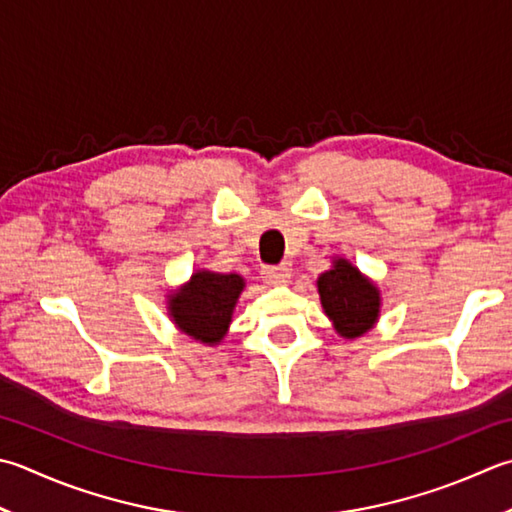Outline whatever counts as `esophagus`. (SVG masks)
Wrapping results in <instances>:
<instances>
[{
	"label": "esophagus",
	"instance_id": "obj_1",
	"mask_svg": "<svg viewBox=\"0 0 512 512\" xmlns=\"http://www.w3.org/2000/svg\"><path fill=\"white\" fill-rule=\"evenodd\" d=\"M262 277H264V282L270 286H284L290 279V268L288 266H264Z\"/></svg>",
	"mask_w": 512,
	"mask_h": 512
}]
</instances>
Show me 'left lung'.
<instances>
[{
    "label": "left lung",
    "mask_w": 512,
    "mask_h": 512,
    "mask_svg": "<svg viewBox=\"0 0 512 512\" xmlns=\"http://www.w3.org/2000/svg\"><path fill=\"white\" fill-rule=\"evenodd\" d=\"M317 293L339 337L357 339L379 322L382 290L346 257H333V266L317 277Z\"/></svg>",
    "instance_id": "8db88e82"
}]
</instances>
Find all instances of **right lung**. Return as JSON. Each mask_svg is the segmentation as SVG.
Instances as JSON below:
<instances>
[{
  "label": "right lung",
  "instance_id": "right-lung-1",
  "mask_svg": "<svg viewBox=\"0 0 512 512\" xmlns=\"http://www.w3.org/2000/svg\"><path fill=\"white\" fill-rule=\"evenodd\" d=\"M244 288L246 279L242 275L199 268L186 284L168 290L166 310L170 322L179 333L199 344H222Z\"/></svg>",
  "mask_w": 512,
  "mask_h": 512
}]
</instances>
